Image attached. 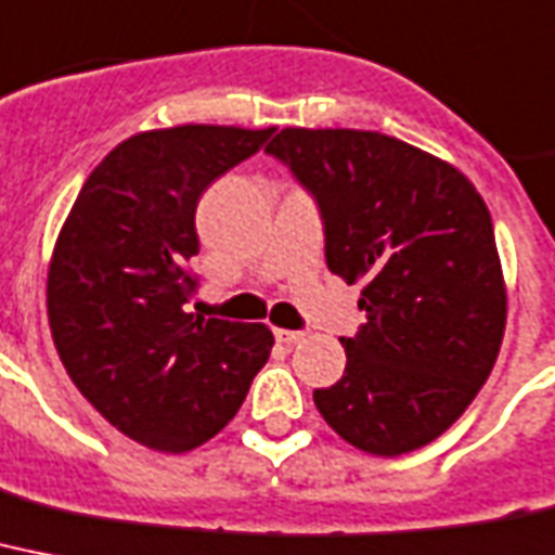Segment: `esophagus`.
<instances>
[{"label":"esophagus","mask_w":555,"mask_h":555,"mask_svg":"<svg viewBox=\"0 0 555 555\" xmlns=\"http://www.w3.org/2000/svg\"><path fill=\"white\" fill-rule=\"evenodd\" d=\"M276 339L282 341V345H296V341H301L305 339V333L301 331H285V327H276Z\"/></svg>","instance_id":"obj_1"}]
</instances>
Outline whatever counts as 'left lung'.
<instances>
[{
  "label": "left lung",
  "mask_w": 555,
  "mask_h": 555,
  "mask_svg": "<svg viewBox=\"0 0 555 555\" xmlns=\"http://www.w3.org/2000/svg\"><path fill=\"white\" fill-rule=\"evenodd\" d=\"M319 202L324 259L362 282L324 422L373 456L439 439L488 382L507 322L490 210L462 170L376 130L282 128L268 145Z\"/></svg>",
  "instance_id": "8db88e82"
}]
</instances>
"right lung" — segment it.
Listing matches in <instances>:
<instances>
[{
  "label": "right lung",
  "instance_id": "obj_1",
  "mask_svg": "<svg viewBox=\"0 0 555 555\" xmlns=\"http://www.w3.org/2000/svg\"><path fill=\"white\" fill-rule=\"evenodd\" d=\"M276 128L142 130L99 162L53 245L48 322L67 376L139 444L184 453L222 430L273 348L268 324L188 313L207 184Z\"/></svg>",
  "mask_w": 555,
  "mask_h": 555
}]
</instances>
